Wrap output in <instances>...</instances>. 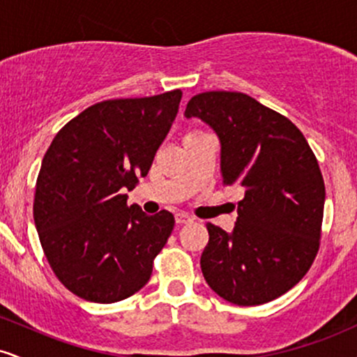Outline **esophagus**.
I'll use <instances>...</instances> for the list:
<instances>
[{
	"label": "esophagus",
	"mask_w": 357,
	"mask_h": 357,
	"mask_svg": "<svg viewBox=\"0 0 357 357\" xmlns=\"http://www.w3.org/2000/svg\"><path fill=\"white\" fill-rule=\"evenodd\" d=\"M174 220H176V223H178V225H184V223H190L192 218L190 215H186V213H176Z\"/></svg>",
	"instance_id": "obj_1"
}]
</instances>
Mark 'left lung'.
<instances>
[{"instance_id":"obj_1","label":"left lung","mask_w":357,"mask_h":357,"mask_svg":"<svg viewBox=\"0 0 357 357\" xmlns=\"http://www.w3.org/2000/svg\"><path fill=\"white\" fill-rule=\"evenodd\" d=\"M184 116L213 127L223 184L245 191L231 233L206 225L204 280L231 304H267L302 280L319 252L326 186L317 158L292 121L247 93H198Z\"/></svg>"}]
</instances>
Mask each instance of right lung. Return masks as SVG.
<instances>
[{"label":"right lung","instance_id":"obj_1","mask_svg":"<svg viewBox=\"0 0 357 357\" xmlns=\"http://www.w3.org/2000/svg\"><path fill=\"white\" fill-rule=\"evenodd\" d=\"M181 97L176 89L102 100L53 137L36 178L33 218L53 273L77 297L112 304L151 278L174 216H147L124 192L149 173Z\"/></svg>","mask_w":357,"mask_h":357}]
</instances>
